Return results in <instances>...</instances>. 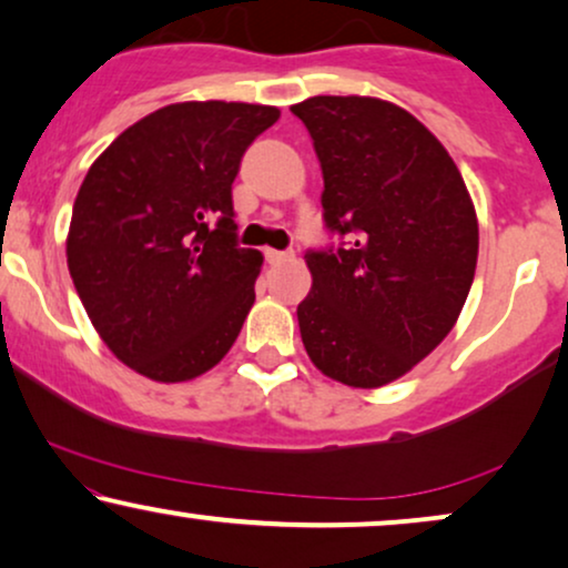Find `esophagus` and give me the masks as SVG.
Listing matches in <instances>:
<instances>
[{
	"instance_id": "obj_1",
	"label": "esophagus",
	"mask_w": 568,
	"mask_h": 568,
	"mask_svg": "<svg viewBox=\"0 0 568 568\" xmlns=\"http://www.w3.org/2000/svg\"><path fill=\"white\" fill-rule=\"evenodd\" d=\"M264 256H267L270 264H280V262L293 260V252H280V248H267V252H264Z\"/></svg>"
}]
</instances>
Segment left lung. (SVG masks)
<instances>
[{
  "label": "left lung",
  "mask_w": 568,
  "mask_h": 568,
  "mask_svg": "<svg viewBox=\"0 0 568 568\" xmlns=\"http://www.w3.org/2000/svg\"><path fill=\"white\" fill-rule=\"evenodd\" d=\"M320 158L324 229L298 304L308 358L347 387L395 382L449 335L475 277L478 221L455 161L395 103L316 95L291 105Z\"/></svg>",
  "instance_id": "8db88e82"
}]
</instances>
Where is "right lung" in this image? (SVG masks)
I'll return each mask as SVG.
<instances>
[{"label": "right lung", "mask_w": 568, "mask_h": 568, "mask_svg": "<svg viewBox=\"0 0 568 568\" xmlns=\"http://www.w3.org/2000/svg\"><path fill=\"white\" fill-rule=\"evenodd\" d=\"M275 105L173 103L140 119L90 165L67 264L121 363L186 382L236 343L264 256L239 246L233 179Z\"/></svg>", "instance_id": "add662e5"}]
</instances>
